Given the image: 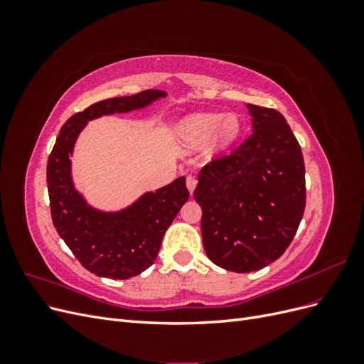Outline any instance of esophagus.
Listing matches in <instances>:
<instances>
[{
  "label": "esophagus",
  "mask_w": 364,
  "mask_h": 364,
  "mask_svg": "<svg viewBox=\"0 0 364 364\" xmlns=\"http://www.w3.org/2000/svg\"><path fill=\"white\" fill-rule=\"evenodd\" d=\"M196 186H197V179L194 178V176H188V178H186V188L190 190L191 194H193Z\"/></svg>",
  "instance_id": "esophagus-1"
}]
</instances>
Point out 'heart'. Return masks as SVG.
<instances>
[{"label":"heart","mask_w":364,"mask_h":364,"mask_svg":"<svg viewBox=\"0 0 364 364\" xmlns=\"http://www.w3.org/2000/svg\"><path fill=\"white\" fill-rule=\"evenodd\" d=\"M182 136L193 146H203L215 134L222 142L232 141L240 132V123L235 115L225 119L220 114H197L183 121Z\"/></svg>","instance_id":"obj_1"}]
</instances>
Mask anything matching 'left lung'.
Wrapping results in <instances>:
<instances>
[{
    "instance_id": "left-lung-1",
    "label": "left lung",
    "mask_w": 364,
    "mask_h": 364,
    "mask_svg": "<svg viewBox=\"0 0 364 364\" xmlns=\"http://www.w3.org/2000/svg\"><path fill=\"white\" fill-rule=\"evenodd\" d=\"M253 132L199 174L202 238L218 267L247 273L278 259L293 241L305 209V164L281 112L247 105Z\"/></svg>"
}]
</instances>
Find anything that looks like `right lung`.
I'll return each mask as SVG.
<instances>
[{"mask_svg":"<svg viewBox=\"0 0 364 364\" xmlns=\"http://www.w3.org/2000/svg\"><path fill=\"white\" fill-rule=\"evenodd\" d=\"M161 97H165L164 91L146 90L91 105L62 126L50 153L47 185L53 225L82 266L97 277L129 279L149 269L158 257L165 230L190 193L185 178H178L155 193H146L123 211H97L73 185L70 156L74 142L90 119L130 112Z\"/></svg>","mask_w":364,"mask_h":364,"instance_id":"right-lung-1","label":"right lung"}]
</instances>
